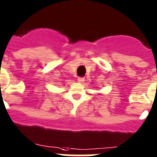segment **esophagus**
Returning a JSON list of instances; mask_svg holds the SVG:
<instances>
[{
  "instance_id": "obj_1",
  "label": "esophagus",
  "mask_w": 157,
  "mask_h": 157,
  "mask_svg": "<svg viewBox=\"0 0 157 157\" xmlns=\"http://www.w3.org/2000/svg\"><path fill=\"white\" fill-rule=\"evenodd\" d=\"M85 81L84 78H78V82H83Z\"/></svg>"
}]
</instances>
